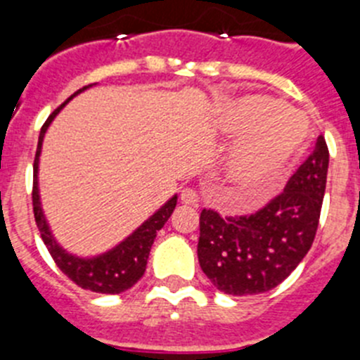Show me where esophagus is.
<instances>
[{
  "mask_svg": "<svg viewBox=\"0 0 360 360\" xmlns=\"http://www.w3.org/2000/svg\"><path fill=\"white\" fill-rule=\"evenodd\" d=\"M199 193L193 190V188H184L181 190V202L188 204V206H197L199 204Z\"/></svg>",
  "mask_w": 360,
  "mask_h": 360,
  "instance_id": "1",
  "label": "esophagus"
}]
</instances>
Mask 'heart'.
I'll use <instances>...</instances> for the list:
<instances>
[{
    "instance_id": "heart-1",
    "label": "heart",
    "mask_w": 360,
    "mask_h": 360,
    "mask_svg": "<svg viewBox=\"0 0 360 360\" xmlns=\"http://www.w3.org/2000/svg\"><path fill=\"white\" fill-rule=\"evenodd\" d=\"M217 112L226 134L242 136L228 167L235 193L244 200L257 199L296 156L305 127L280 100L265 95L224 100ZM292 121L298 125L294 135Z\"/></svg>"
}]
</instances>
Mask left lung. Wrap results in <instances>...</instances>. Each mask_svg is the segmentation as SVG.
<instances>
[{"label": "left lung", "instance_id": "left-lung-1", "mask_svg": "<svg viewBox=\"0 0 360 360\" xmlns=\"http://www.w3.org/2000/svg\"><path fill=\"white\" fill-rule=\"evenodd\" d=\"M328 172L323 134L289 177L283 192L251 215L222 217L204 208L197 257L220 292L251 296L280 285L297 267L316 238Z\"/></svg>", "mask_w": 360, "mask_h": 360}]
</instances>
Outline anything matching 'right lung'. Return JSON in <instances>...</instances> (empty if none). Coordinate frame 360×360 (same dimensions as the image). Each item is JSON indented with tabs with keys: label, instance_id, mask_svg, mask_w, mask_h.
<instances>
[{
	"label": "right lung",
	"instance_id": "1",
	"mask_svg": "<svg viewBox=\"0 0 360 360\" xmlns=\"http://www.w3.org/2000/svg\"><path fill=\"white\" fill-rule=\"evenodd\" d=\"M86 89V87H82ZM82 89L75 93L79 95ZM75 95H71L66 102H70ZM66 102L63 105H66ZM55 109L48 120L44 122V125L41 127V134H39V143H37V152H35L34 160V186H32V206H34V217L35 224H37L39 233H41V238H43L44 245L48 248V252L51 255L53 262L57 264V267L70 278L73 283H77L79 287L86 290H91V292H102V294H120L124 290L131 289L136 281L140 280L145 274V269H147V260L148 252H150L152 244H154V238H156L158 231L165 226V222L168 220V217L174 213V208L177 204V197H172L165 204L160 212H156L147 222L136 229L129 238H125L120 245H116L112 251L105 252L102 257L91 258V260H84V258H77L68 255L66 251H63V248L57 245V242L53 240L50 229H48L46 220H44L43 210H41V202H39V188H37V163H39V154H41V145H43L44 132H46L48 125L51 124V120L55 118V115L63 109Z\"/></svg>",
	"mask_w": 360,
	"mask_h": 360
}]
</instances>
